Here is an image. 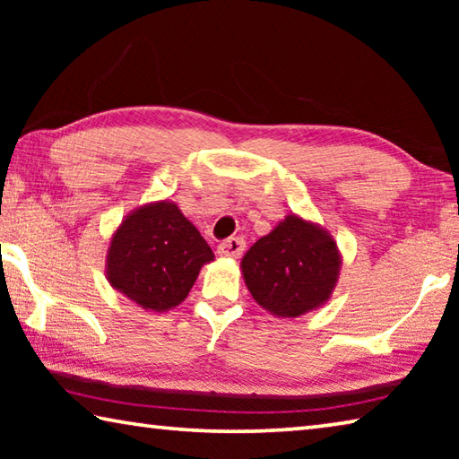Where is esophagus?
Segmentation results:
<instances>
[{
	"label": "esophagus",
	"mask_w": 459,
	"mask_h": 459,
	"mask_svg": "<svg viewBox=\"0 0 459 459\" xmlns=\"http://www.w3.org/2000/svg\"><path fill=\"white\" fill-rule=\"evenodd\" d=\"M243 251H245V240L238 237H230L219 245V255L227 259H238L240 255H243Z\"/></svg>",
	"instance_id": "obj_1"
}]
</instances>
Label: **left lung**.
Segmentation results:
<instances>
[{"mask_svg": "<svg viewBox=\"0 0 459 459\" xmlns=\"http://www.w3.org/2000/svg\"><path fill=\"white\" fill-rule=\"evenodd\" d=\"M342 267L338 243L320 224L287 214L240 261L253 299L275 317H299L325 306Z\"/></svg>", "mask_w": 459, "mask_h": 459, "instance_id": "left-lung-1", "label": "left lung"}]
</instances>
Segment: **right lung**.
Returning a JSON list of instances; mask_svg holds the SVG:
<instances>
[{
  "label": "right lung",
  "instance_id": "1",
  "mask_svg": "<svg viewBox=\"0 0 459 459\" xmlns=\"http://www.w3.org/2000/svg\"><path fill=\"white\" fill-rule=\"evenodd\" d=\"M212 248L172 200L131 211L108 240L105 275L115 291L145 312L164 314L188 298Z\"/></svg>",
  "mask_w": 459,
  "mask_h": 459
}]
</instances>
